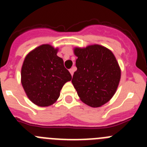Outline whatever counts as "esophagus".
Instances as JSON below:
<instances>
[{
    "mask_svg": "<svg viewBox=\"0 0 147 147\" xmlns=\"http://www.w3.org/2000/svg\"><path fill=\"white\" fill-rule=\"evenodd\" d=\"M70 73H71V76H73L74 75V68H71V69L69 70Z\"/></svg>",
    "mask_w": 147,
    "mask_h": 147,
    "instance_id": "1",
    "label": "esophagus"
}]
</instances>
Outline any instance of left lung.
I'll use <instances>...</instances> for the list:
<instances>
[{
    "label": "left lung",
    "instance_id": "obj_1",
    "mask_svg": "<svg viewBox=\"0 0 147 147\" xmlns=\"http://www.w3.org/2000/svg\"><path fill=\"white\" fill-rule=\"evenodd\" d=\"M76 71L72 83L84 103L97 107L113 96L121 78V70L115 56L99 45L85 49L76 48Z\"/></svg>",
    "mask_w": 147,
    "mask_h": 147
}]
</instances>
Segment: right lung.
<instances>
[{"label": "right lung", "instance_id": "add662e5", "mask_svg": "<svg viewBox=\"0 0 147 147\" xmlns=\"http://www.w3.org/2000/svg\"><path fill=\"white\" fill-rule=\"evenodd\" d=\"M57 53V49L50 45H40L26 56L22 66L24 90L28 98L40 107L54 104L65 83L72 79Z\"/></svg>", "mask_w": 147, "mask_h": 147}]
</instances>
